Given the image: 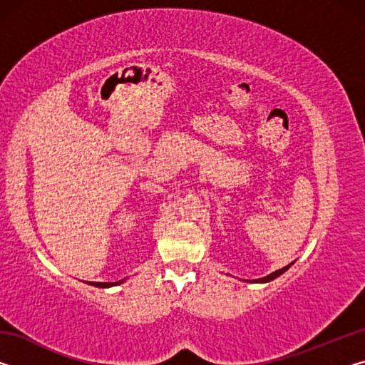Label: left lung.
<instances>
[{
  "label": "left lung",
  "instance_id": "obj_1",
  "mask_svg": "<svg viewBox=\"0 0 365 365\" xmlns=\"http://www.w3.org/2000/svg\"><path fill=\"white\" fill-rule=\"evenodd\" d=\"M294 264V261L292 262V264H288V265H285V267H282V269H279V270H275V272H272V274H269V275H265V277H262V279H256V280H243V282H248V283H269V282H272V280H275L277 277H280L282 274H285V272L292 267V265Z\"/></svg>",
  "mask_w": 365,
  "mask_h": 365
}]
</instances>
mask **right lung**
Wrapping results in <instances>:
<instances>
[{
  "mask_svg": "<svg viewBox=\"0 0 365 365\" xmlns=\"http://www.w3.org/2000/svg\"><path fill=\"white\" fill-rule=\"evenodd\" d=\"M123 282H125V279L119 280V282H86V283L91 287H98V288H110V287L120 285V283H123Z\"/></svg>",
  "mask_w": 365,
  "mask_h": 365,
  "instance_id": "obj_1",
  "label": "right lung"
}]
</instances>
